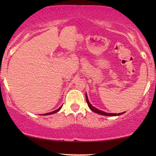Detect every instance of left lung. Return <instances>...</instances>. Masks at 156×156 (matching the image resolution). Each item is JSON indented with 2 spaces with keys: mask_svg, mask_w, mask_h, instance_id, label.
<instances>
[{
  "mask_svg": "<svg viewBox=\"0 0 156 156\" xmlns=\"http://www.w3.org/2000/svg\"><path fill=\"white\" fill-rule=\"evenodd\" d=\"M86 100H87V104H88L89 107L90 108V109L91 111H93L94 112L97 113V114H101V115H104V116H119V115H121L123 113H119V114H110V113H106L104 112H102L101 110H99L97 109V108L94 107V106L91 105V104L89 103V99H88V97H87V96L86 94Z\"/></svg>",
  "mask_w": 156,
  "mask_h": 156,
  "instance_id": "8db88e82",
  "label": "left lung"
}]
</instances>
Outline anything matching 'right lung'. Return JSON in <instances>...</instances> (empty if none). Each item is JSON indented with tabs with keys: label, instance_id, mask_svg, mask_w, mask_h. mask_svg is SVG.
<instances>
[{
	"label": "right lung",
	"instance_id": "obj_1",
	"mask_svg": "<svg viewBox=\"0 0 156 156\" xmlns=\"http://www.w3.org/2000/svg\"><path fill=\"white\" fill-rule=\"evenodd\" d=\"M61 107H62V106H61ZM61 107L59 108H58V109H57V110L54 111V112H50V113H48V114H44V115H50V114H55V113H57V112H58L60 110Z\"/></svg>",
	"mask_w": 156,
	"mask_h": 156
}]
</instances>
